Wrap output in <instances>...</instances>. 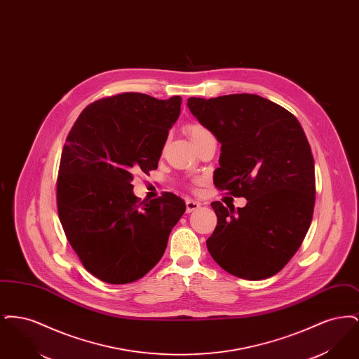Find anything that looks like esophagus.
Listing matches in <instances>:
<instances>
[{"label": "esophagus", "instance_id": "esophagus-1", "mask_svg": "<svg viewBox=\"0 0 359 359\" xmlns=\"http://www.w3.org/2000/svg\"><path fill=\"white\" fill-rule=\"evenodd\" d=\"M201 207V203L196 202V201H192V199H187L186 201V211L187 212H192L195 210H198Z\"/></svg>", "mask_w": 359, "mask_h": 359}]
</instances>
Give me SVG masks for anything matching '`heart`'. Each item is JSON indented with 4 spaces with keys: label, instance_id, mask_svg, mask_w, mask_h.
<instances>
[{
    "label": "heart",
    "instance_id": "b5f03b06",
    "mask_svg": "<svg viewBox=\"0 0 359 359\" xmlns=\"http://www.w3.org/2000/svg\"><path fill=\"white\" fill-rule=\"evenodd\" d=\"M186 130H187V135L191 138V141H195L198 137L202 136L203 133L207 132L205 128L201 126V125H188Z\"/></svg>",
    "mask_w": 359,
    "mask_h": 359
}]
</instances>
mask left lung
Wrapping results in <instances>:
<instances>
[{
  "label": "left lung",
  "instance_id": "1",
  "mask_svg": "<svg viewBox=\"0 0 359 359\" xmlns=\"http://www.w3.org/2000/svg\"><path fill=\"white\" fill-rule=\"evenodd\" d=\"M221 142L214 184L243 196L242 208L212 202L218 223L205 245L226 272L245 280L278 273L307 234L315 205V165L297 118L256 94L187 101Z\"/></svg>",
  "mask_w": 359,
  "mask_h": 359
}]
</instances>
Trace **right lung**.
<instances>
[{"mask_svg":"<svg viewBox=\"0 0 359 359\" xmlns=\"http://www.w3.org/2000/svg\"><path fill=\"white\" fill-rule=\"evenodd\" d=\"M182 98L123 93L91 103L69 130L56 201L69 245L109 284L144 277L164 255L186 203L172 192L140 202L133 175L157 168Z\"/></svg>","mask_w":359,"mask_h":359,"instance_id":"add662e5","label":"right lung"}]
</instances>
